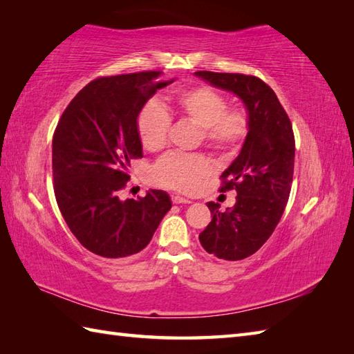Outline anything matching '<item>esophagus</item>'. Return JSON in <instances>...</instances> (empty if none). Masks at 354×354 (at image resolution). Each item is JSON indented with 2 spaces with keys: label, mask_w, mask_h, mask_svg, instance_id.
<instances>
[{
  "label": "esophagus",
  "mask_w": 354,
  "mask_h": 354,
  "mask_svg": "<svg viewBox=\"0 0 354 354\" xmlns=\"http://www.w3.org/2000/svg\"><path fill=\"white\" fill-rule=\"evenodd\" d=\"M171 201H173V204H192V201L185 199L183 196H171Z\"/></svg>",
  "instance_id": "esophagus-1"
}]
</instances>
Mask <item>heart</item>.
Listing matches in <instances>:
<instances>
[{"instance_id":"b5f03b06","label":"heart","mask_w":354,"mask_h":354,"mask_svg":"<svg viewBox=\"0 0 354 354\" xmlns=\"http://www.w3.org/2000/svg\"><path fill=\"white\" fill-rule=\"evenodd\" d=\"M173 106L179 115L201 129L205 145L217 152L230 153L246 138L248 117L242 111H227V100L208 86H196L178 94ZM138 135L145 149L155 152L164 147L170 127V117L160 103L149 102L140 111ZM212 173V165L202 155L169 153L156 162L155 181L183 193H192Z\"/></svg>"}]
</instances>
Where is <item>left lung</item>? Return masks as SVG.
<instances>
[{
  "mask_svg": "<svg viewBox=\"0 0 354 354\" xmlns=\"http://www.w3.org/2000/svg\"><path fill=\"white\" fill-rule=\"evenodd\" d=\"M194 76L242 100L248 129L237 158L222 173L221 192L236 190V204L219 212L208 202L213 219L199 234L208 254L223 260H243L257 252L272 234L288 204L295 140L290 120L275 93L254 76L196 71Z\"/></svg>",
  "mask_w": 354,
  "mask_h": 354,
  "instance_id": "obj_1",
  "label": "left lung"
}]
</instances>
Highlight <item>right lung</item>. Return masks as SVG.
<instances>
[{
	"mask_svg": "<svg viewBox=\"0 0 354 354\" xmlns=\"http://www.w3.org/2000/svg\"><path fill=\"white\" fill-rule=\"evenodd\" d=\"M145 71L100 77L74 97L53 137V179L59 209L88 251L122 259L145 250L171 208L162 190L118 198L131 160L142 156L137 120L158 89L175 82Z\"/></svg>",
	"mask_w": 354,
	"mask_h": 354,
	"instance_id": "right-lung-1",
	"label": "right lung"
}]
</instances>
